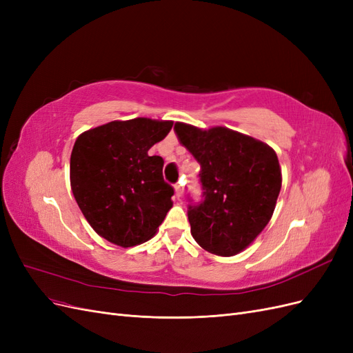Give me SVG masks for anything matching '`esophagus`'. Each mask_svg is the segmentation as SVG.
Instances as JSON below:
<instances>
[{
	"instance_id": "34e87169",
	"label": "esophagus",
	"mask_w": 353,
	"mask_h": 353,
	"mask_svg": "<svg viewBox=\"0 0 353 353\" xmlns=\"http://www.w3.org/2000/svg\"><path fill=\"white\" fill-rule=\"evenodd\" d=\"M183 194H184V187H183V184H176V185H175V196H176L178 199H181V197H183Z\"/></svg>"
}]
</instances>
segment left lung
<instances>
[{
  "instance_id": "8db88e82",
  "label": "left lung",
  "mask_w": 353,
  "mask_h": 353,
  "mask_svg": "<svg viewBox=\"0 0 353 353\" xmlns=\"http://www.w3.org/2000/svg\"><path fill=\"white\" fill-rule=\"evenodd\" d=\"M178 141L200 163L203 200L188 208L191 236L218 256H236L268 225L281 190L274 148L225 126L176 122Z\"/></svg>"
}]
</instances>
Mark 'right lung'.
Instances as JSON below:
<instances>
[{
    "label": "right lung",
    "mask_w": 353,
    "mask_h": 353,
    "mask_svg": "<svg viewBox=\"0 0 353 353\" xmlns=\"http://www.w3.org/2000/svg\"><path fill=\"white\" fill-rule=\"evenodd\" d=\"M172 121L135 117L82 132L70 154V187L85 219L100 237L121 248L150 240L172 208L163 159L148 150Z\"/></svg>",
    "instance_id": "1"
}]
</instances>
